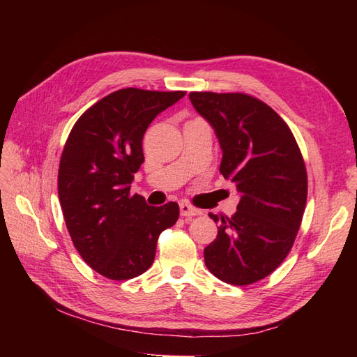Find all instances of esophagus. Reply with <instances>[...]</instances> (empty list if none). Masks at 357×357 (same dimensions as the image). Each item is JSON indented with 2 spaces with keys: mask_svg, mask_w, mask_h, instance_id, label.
<instances>
[{
  "mask_svg": "<svg viewBox=\"0 0 357 357\" xmlns=\"http://www.w3.org/2000/svg\"><path fill=\"white\" fill-rule=\"evenodd\" d=\"M179 208H181V215H183V216H187V218H192V216H199V215H202V210L196 208V207L190 206V204H187V202H183V204H181Z\"/></svg>",
  "mask_w": 357,
  "mask_h": 357,
  "instance_id": "esophagus-1",
  "label": "esophagus"
}]
</instances>
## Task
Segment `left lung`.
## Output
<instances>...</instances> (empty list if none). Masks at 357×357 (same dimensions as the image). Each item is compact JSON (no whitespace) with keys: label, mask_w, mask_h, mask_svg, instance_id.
Returning a JSON list of instances; mask_svg holds the SVG:
<instances>
[{"label":"left lung","mask_w":357,"mask_h":357,"mask_svg":"<svg viewBox=\"0 0 357 357\" xmlns=\"http://www.w3.org/2000/svg\"><path fill=\"white\" fill-rule=\"evenodd\" d=\"M188 96L215 128L222 149L219 172L241 193L233 216L210 213L219 227L204 261L224 282L250 285L271 275L293 247L307 202L304 158L285 121L257 98L213 92Z\"/></svg>","instance_id":"obj_1"}]
</instances>
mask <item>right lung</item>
Wrapping results in <instances>:
<instances>
[{
    "mask_svg": "<svg viewBox=\"0 0 357 357\" xmlns=\"http://www.w3.org/2000/svg\"><path fill=\"white\" fill-rule=\"evenodd\" d=\"M185 92L121 89L75 123L59 161L58 196L75 248L104 278L126 280L153 264L158 238L179 216L176 202L147 206L130 195L144 162L142 138Z\"/></svg>",
    "mask_w": 357,
    "mask_h": 357,
    "instance_id": "obj_1",
    "label": "right lung"
}]
</instances>
